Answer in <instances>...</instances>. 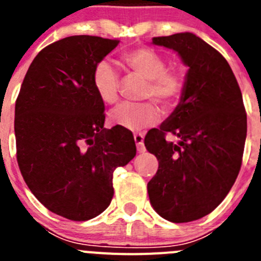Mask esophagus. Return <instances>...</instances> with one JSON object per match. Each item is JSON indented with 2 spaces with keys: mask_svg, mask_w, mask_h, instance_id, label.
<instances>
[{
  "mask_svg": "<svg viewBox=\"0 0 261 261\" xmlns=\"http://www.w3.org/2000/svg\"><path fill=\"white\" fill-rule=\"evenodd\" d=\"M135 141H136V145H137L138 151H140V153L145 151L144 135H142V133H135Z\"/></svg>",
  "mask_w": 261,
  "mask_h": 261,
  "instance_id": "esophagus-1",
  "label": "esophagus"
}]
</instances>
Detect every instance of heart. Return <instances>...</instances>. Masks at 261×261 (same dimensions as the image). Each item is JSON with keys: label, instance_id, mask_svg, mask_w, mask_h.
Instances as JSON below:
<instances>
[{"label": "heart", "instance_id": "b5f03b06", "mask_svg": "<svg viewBox=\"0 0 261 261\" xmlns=\"http://www.w3.org/2000/svg\"><path fill=\"white\" fill-rule=\"evenodd\" d=\"M120 61L130 73L145 78L141 90V103H124L110 115L111 123L129 130H141L159 120V110L154 101L165 111H171L180 100L186 81L177 69L166 68V59L153 48L138 47L124 50ZM120 74L110 62L99 61L93 71V85L99 99L106 105L119 100ZM154 101L153 102L152 100Z\"/></svg>", "mask_w": 261, "mask_h": 261}]
</instances>
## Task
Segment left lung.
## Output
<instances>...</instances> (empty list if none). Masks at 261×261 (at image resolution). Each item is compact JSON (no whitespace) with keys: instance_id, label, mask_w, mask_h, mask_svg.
I'll list each match as a JSON object with an SVG mask.
<instances>
[{"instance_id":"8db88e82","label":"left lung","mask_w":261,"mask_h":261,"mask_svg":"<svg viewBox=\"0 0 261 261\" xmlns=\"http://www.w3.org/2000/svg\"><path fill=\"white\" fill-rule=\"evenodd\" d=\"M188 65L186 87L171 116L145 136L158 171L147 183L153 208L165 220L191 222L223 201L239 174L247 115L229 62L191 32L153 38ZM178 137L176 144L165 137Z\"/></svg>"}]
</instances>
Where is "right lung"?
Returning <instances> with one entry per match:
<instances>
[{
  "instance_id": "obj_1",
  "label": "right lung",
  "mask_w": 261,
  "mask_h": 261,
  "mask_svg": "<svg viewBox=\"0 0 261 261\" xmlns=\"http://www.w3.org/2000/svg\"><path fill=\"white\" fill-rule=\"evenodd\" d=\"M117 39L75 35L55 41L31 62L15 100L20 174L52 213L87 221L114 197V171L135 158L130 130L105 129V103L93 71Z\"/></svg>"
}]
</instances>
